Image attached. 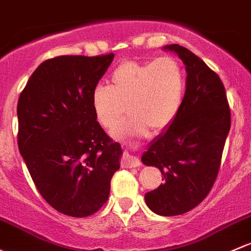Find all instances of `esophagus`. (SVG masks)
Returning <instances> with one entry per match:
<instances>
[{
    "mask_svg": "<svg viewBox=\"0 0 251 251\" xmlns=\"http://www.w3.org/2000/svg\"><path fill=\"white\" fill-rule=\"evenodd\" d=\"M123 165L127 168H136L141 166V160L138 157L133 156V155L128 154L127 151H125V155H124Z\"/></svg>",
    "mask_w": 251,
    "mask_h": 251,
    "instance_id": "obj_1",
    "label": "esophagus"
}]
</instances>
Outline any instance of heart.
I'll list each match as a JSON object with an SVG mask.
<instances>
[{"label":"heart","instance_id":"heart-1","mask_svg":"<svg viewBox=\"0 0 251 251\" xmlns=\"http://www.w3.org/2000/svg\"><path fill=\"white\" fill-rule=\"evenodd\" d=\"M185 92V75L178 60L163 56L154 61H127L110 75L109 86L97 85L91 104L104 128L117 127L126 108L131 117L112 132L115 139L144 137L150 130L167 128L178 115Z\"/></svg>","mask_w":251,"mask_h":251}]
</instances>
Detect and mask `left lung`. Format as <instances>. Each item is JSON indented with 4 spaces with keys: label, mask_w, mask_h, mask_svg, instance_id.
Returning <instances> with one entry per match:
<instances>
[{
    "label": "left lung",
    "mask_w": 251,
    "mask_h": 251,
    "mask_svg": "<svg viewBox=\"0 0 251 251\" xmlns=\"http://www.w3.org/2000/svg\"><path fill=\"white\" fill-rule=\"evenodd\" d=\"M162 49L178 55L185 65L186 90L178 115L148 146L142 162L159 168L165 180L147 192V205L156 214L173 216L191 210L209 194L231 127V113L223 81L203 60L179 44Z\"/></svg>",
    "instance_id": "left-lung-1"
}]
</instances>
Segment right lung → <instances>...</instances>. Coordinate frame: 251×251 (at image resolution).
Masks as SVG:
<instances>
[{
  "mask_svg": "<svg viewBox=\"0 0 251 251\" xmlns=\"http://www.w3.org/2000/svg\"><path fill=\"white\" fill-rule=\"evenodd\" d=\"M114 59L57 56L42 62L18 101V146L37 190L57 212L84 218L107 202L121 146L96 121L91 95Z\"/></svg>",
  "mask_w": 251,
  "mask_h": 251,
  "instance_id": "add662e5",
  "label": "right lung"
}]
</instances>
